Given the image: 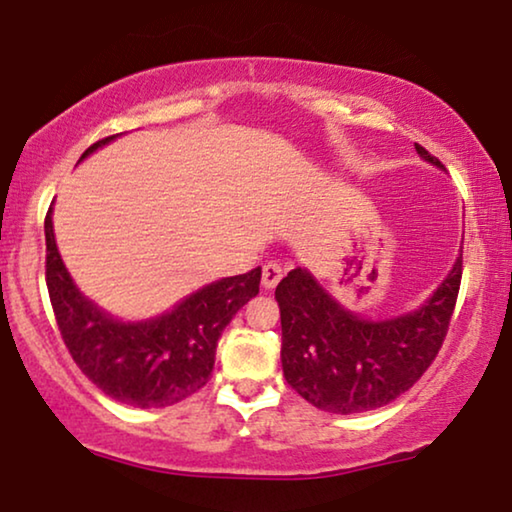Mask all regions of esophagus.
Masks as SVG:
<instances>
[{"mask_svg": "<svg viewBox=\"0 0 512 512\" xmlns=\"http://www.w3.org/2000/svg\"><path fill=\"white\" fill-rule=\"evenodd\" d=\"M280 278H282V266H280V263H275V261L263 263L261 282H263V287H266V290H273V287L280 282Z\"/></svg>", "mask_w": 512, "mask_h": 512, "instance_id": "34e87169", "label": "esophagus"}]
</instances>
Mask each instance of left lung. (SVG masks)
<instances>
[{"label":"left lung","instance_id":"obj_1","mask_svg":"<svg viewBox=\"0 0 512 512\" xmlns=\"http://www.w3.org/2000/svg\"><path fill=\"white\" fill-rule=\"evenodd\" d=\"M426 162L441 167L424 146ZM462 254L422 309L388 321H364L342 309L302 268L280 280L282 371L306 402L333 414L388 405L422 378L448 335L458 302Z\"/></svg>","mask_w":512,"mask_h":512}]
</instances>
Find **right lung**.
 Here are the masks:
<instances>
[{"instance_id":"1","label":"right lung","mask_w":512,"mask_h":512,"mask_svg":"<svg viewBox=\"0 0 512 512\" xmlns=\"http://www.w3.org/2000/svg\"><path fill=\"white\" fill-rule=\"evenodd\" d=\"M112 138L93 143L81 158ZM45 244L47 292L66 350L102 393L141 410L174 405L206 386L222 330L261 285V268H254L210 282L170 314L122 323L76 290L54 242L52 208L45 215Z\"/></svg>"}]
</instances>
